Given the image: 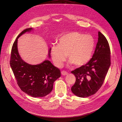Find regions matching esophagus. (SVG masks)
Masks as SVG:
<instances>
[{
    "label": "esophagus",
    "instance_id": "esophagus-1",
    "mask_svg": "<svg viewBox=\"0 0 122 122\" xmlns=\"http://www.w3.org/2000/svg\"><path fill=\"white\" fill-rule=\"evenodd\" d=\"M61 74L63 76H65V75H67L68 74V72H66V71H62L61 72Z\"/></svg>",
    "mask_w": 122,
    "mask_h": 122
}]
</instances>
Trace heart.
Here are the masks:
<instances>
[{"label":"heart","mask_w":122,"mask_h":122,"mask_svg":"<svg viewBox=\"0 0 122 122\" xmlns=\"http://www.w3.org/2000/svg\"><path fill=\"white\" fill-rule=\"evenodd\" d=\"M95 46L94 38L78 32H70L62 35L58 44H53L50 54L55 65L60 68L67 57L70 64L81 67L89 61Z\"/></svg>","instance_id":"heart-1"}]
</instances>
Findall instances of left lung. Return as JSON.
Here are the masks:
<instances>
[{"label": "left lung", "mask_w": 122, "mask_h": 122, "mask_svg": "<svg viewBox=\"0 0 122 122\" xmlns=\"http://www.w3.org/2000/svg\"><path fill=\"white\" fill-rule=\"evenodd\" d=\"M110 51L107 40L98 32V40L93 57L87 64L71 73L76 81L72 93L81 98L94 95L100 88L110 66Z\"/></svg>", "instance_id": "obj_1"}]
</instances>
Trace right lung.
<instances>
[{"label": "right lung", "instance_id": "add662e5", "mask_svg": "<svg viewBox=\"0 0 122 122\" xmlns=\"http://www.w3.org/2000/svg\"><path fill=\"white\" fill-rule=\"evenodd\" d=\"M32 30V28H26L18 36L12 46L10 66L22 91L32 97H43L52 91L54 82L61 77V71L49 60L34 65L21 58L18 50V39ZM50 49L48 54L49 58Z\"/></svg>", "mask_w": 122, "mask_h": 122}]
</instances>
